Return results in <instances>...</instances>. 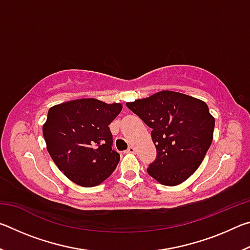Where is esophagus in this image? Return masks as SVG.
Listing matches in <instances>:
<instances>
[{
	"mask_svg": "<svg viewBox=\"0 0 250 250\" xmlns=\"http://www.w3.org/2000/svg\"><path fill=\"white\" fill-rule=\"evenodd\" d=\"M125 152H126V153H135V149L133 146H129V149L126 150Z\"/></svg>",
	"mask_w": 250,
	"mask_h": 250,
	"instance_id": "esophagus-1",
	"label": "esophagus"
}]
</instances>
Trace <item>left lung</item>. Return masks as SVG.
<instances>
[{
  "instance_id": "left-lung-1",
  "label": "left lung",
  "mask_w": 250,
  "mask_h": 250,
  "mask_svg": "<svg viewBox=\"0 0 250 250\" xmlns=\"http://www.w3.org/2000/svg\"><path fill=\"white\" fill-rule=\"evenodd\" d=\"M126 107L152 129L156 158L146 168L149 175L167 186L188 180L213 141L215 119L208 105L194 97L163 90L126 103Z\"/></svg>"
}]
</instances>
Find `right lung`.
Wrapping results in <instances>:
<instances>
[{
  "label": "right lung",
  "mask_w": 250,
  "mask_h": 250,
  "mask_svg": "<svg viewBox=\"0 0 250 250\" xmlns=\"http://www.w3.org/2000/svg\"><path fill=\"white\" fill-rule=\"evenodd\" d=\"M122 110L94 98L56 104L43 125L47 151L57 167L74 183L92 188L116 170L120 154L112 150L109 125Z\"/></svg>",
  "instance_id": "obj_1"
}]
</instances>
